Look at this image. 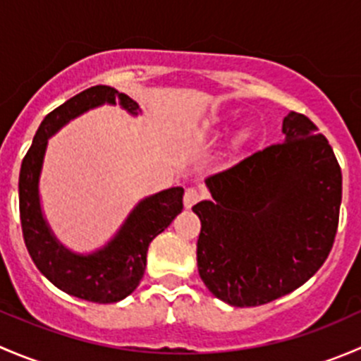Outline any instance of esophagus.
Here are the masks:
<instances>
[{
  "instance_id": "1",
  "label": "esophagus",
  "mask_w": 361,
  "mask_h": 361,
  "mask_svg": "<svg viewBox=\"0 0 361 361\" xmlns=\"http://www.w3.org/2000/svg\"><path fill=\"white\" fill-rule=\"evenodd\" d=\"M204 197V194L199 188L195 187H188L187 190H185V195H183V202H185V207H192L194 204H197L201 199Z\"/></svg>"
}]
</instances>
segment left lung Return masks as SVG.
I'll return each mask as SVG.
<instances>
[{"label": "left lung", "mask_w": 361, "mask_h": 361, "mask_svg": "<svg viewBox=\"0 0 361 361\" xmlns=\"http://www.w3.org/2000/svg\"><path fill=\"white\" fill-rule=\"evenodd\" d=\"M285 141L207 176L197 267L214 297L238 307L293 292L325 264L338 227L342 173L329 140L302 113Z\"/></svg>", "instance_id": "obj_1"}]
</instances>
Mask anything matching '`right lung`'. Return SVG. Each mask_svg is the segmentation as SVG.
Listing matches in <instances>:
<instances>
[{"mask_svg":"<svg viewBox=\"0 0 361 361\" xmlns=\"http://www.w3.org/2000/svg\"><path fill=\"white\" fill-rule=\"evenodd\" d=\"M116 101L127 111L137 113V104L129 96L108 85L85 89L50 111L36 130L19 174L20 227L32 262L57 288L97 304L118 302L136 290L147 267L148 246L183 209V188L159 192L134 207L106 248L87 257L68 251L50 234L38 199V178L47 141L80 113L103 103L115 104Z\"/></svg>","mask_w":361,"mask_h":361,"instance_id":"add662e5","label":"right lung"}]
</instances>
